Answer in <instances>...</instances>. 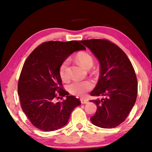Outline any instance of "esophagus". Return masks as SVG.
Masks as SVG:
<instances>
[{
	"mask_svg": "<svg viewBox=\"0 0 152 152\" xmlns=\"http://www.w3.org/2000/svg\"><path fill=\"white\" fill-rule=\"evenodd\" d=\"M80 102H81V103L82 104H86L87 102H88V101L87 99H80Z\"/></svg>",
	"mask_w": 152,
	"mask_h": 152,
	"instance_id": "obj_1",
	"label": "esophagus"
}]
</instances>
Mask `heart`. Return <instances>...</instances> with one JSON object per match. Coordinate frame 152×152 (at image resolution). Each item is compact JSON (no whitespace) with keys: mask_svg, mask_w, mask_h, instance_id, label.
Masks as SVG:
<instances>
[{"mask_svg":"<svg viewBox=\"0 0 152 152\" xmlns=\"http://www.w3.org/2000/svg\"><path fill=\"white\" fill-rule=\"evenodd\" d=\"M77 61L86 69L91 68L93 65L94 60L92 56L86 51L78 53L76 56ZM68 66L69 60H64L60 64L59 68V75L62 80H66L68 78ZM94 87V83L91 80L73 81L68 85V90L71 94L76 96H84L86 92L91 91Z\"/></svg>","mask_w":152,"mask_h":152,"instance_id":"obj_1","label":"heart"}]
</instances>
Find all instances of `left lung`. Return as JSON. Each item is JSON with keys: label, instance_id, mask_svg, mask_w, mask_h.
<instances>
[{"label": "left lung", "instance_id": "1", "mask_svg": "<svg viewBox=\"0 0 152 152\" xmlns=\"http://www.w3.org/2000/svg\"><path fill=\"white\" fill-rule=\"evenodd\" d=\"M99 60L101 70L91 96L97 110L91 121L97 127H116L126 119L134 106L137 94V80L127 55L119 46L107 39L80 41Z\"/></svg>", "mask_w": 152, "mask_h": 152}]
</instances>
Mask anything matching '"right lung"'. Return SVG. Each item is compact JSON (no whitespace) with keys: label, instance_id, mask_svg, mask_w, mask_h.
Instances as JSON below:
<instances>
[{"label":"right lung","instance_id":"obj_1","mask_svg":"<svg viewBox=\"0 0 152 152\" xmlns=\"http://www.w3.org/2000/svg\"><path fill=\"white\" fill-rule=\"evenodd\" d=\"M80 42H44L25 61L18 82L20 107L32 125L40 130L52 132L62 127L74 108L81 104L78 99L69 96L64 89L59 75L60 64L69 56L86 50ZM65 96L66 100L55 102L56 98Z\"/></svg>","mask_w":152,"mask_h":152}]
</instances>
